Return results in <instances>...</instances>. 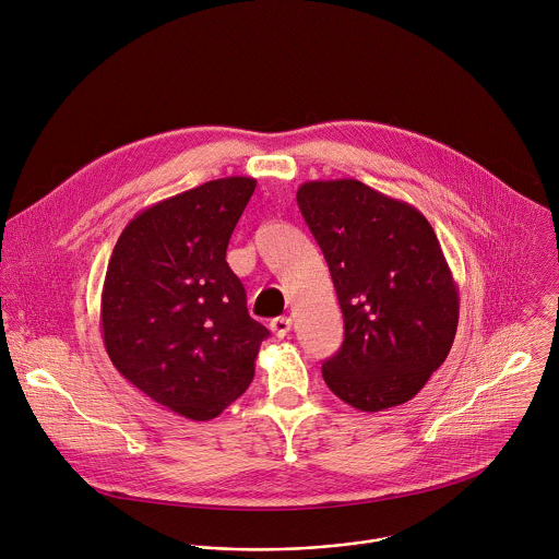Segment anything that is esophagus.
Listing matches in <instances>:
<instances>
[{"label":"esophagus","instance_id":"esophagus-1","mask_svg":"<svg viewBox=\"0 0 559 559\" xmlns=\"http://www.w3.org/2000/svg\"><path fill=\"white\" fill-rule=\"evenodd\" d=\"M270 330H272L274 336H278V338L287 336L289 330H292V319H289V317H276V319L270 321Z\"/></svg>","mask_w":559,"mask_h":559}]
</instances>
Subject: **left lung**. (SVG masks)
<instances>
[{"mask_svg": "<svg viewBox=\"0 0 559 559\" xmlns=\"http://www.w3.org/2000/svg\"><path fill=\"white\" fill-rule=\"evenodd\" d=\"M296 199L345 321L323 381L360 412L407 403L443 365L459 323V289L433 227L414 205L352 178L305 182Z\"/></svg>", "mask_w": 559, "mask_h": 559, "instance_id": "8db88e82", "label": "left lung"}]
</instances>
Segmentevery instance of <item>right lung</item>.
<instances>
[{"instance_id": "obj_1", "label": "right lung", "mask_w": 559, "mask_h": 559, "mask_svg": "<svg viewBox=\"0 0 559 559\" xmlns=\"http://www.w3.org/2000/svg\"><path fill=\"white\" fill-rule=\"evenodd\" d=\"M257 180L231 176L141 210L109 259L100 325L126 379L188 420H212L254 377L270 334L225 261Z\"/></svg>"}]
</instances>
